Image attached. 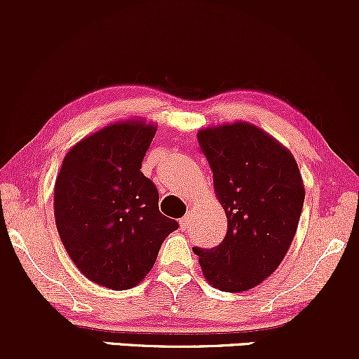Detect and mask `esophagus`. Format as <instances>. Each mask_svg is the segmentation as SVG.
<instances>
[{"label": "esophagus", "mask_w": 359, "mask_h": 359, "mask_svg": "<svg viewBox=\"0 0 359 359\" xmlns=\"http://www.w3.org/2000/svg\"><path fill=\"white\" fill-rule=\"evenodd\" d=\"M180 228H182L184 231H187V229L191 228V212H187L182 219H180Z\"/></svg>", "instance_id": "34e87169"}]
</instances>
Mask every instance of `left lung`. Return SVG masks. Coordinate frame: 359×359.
<instances>
[{"label":"left lung","mask_w":359,"mask_h":359,"mask_svg":"<svg viewBox=\"0 0 359 359\" xmlns=\"http://www.w3.org/2000/svg\"><path fill=\"white\" fill-rule=\"evenodd\" d=\"M228 217L216 248H192L204 277L222 292H245L270 277L290 248L302 212V175L294 155L245 121L197 133Z\"/></svg>","instance_id":"left-lung-1"}]
</instances>
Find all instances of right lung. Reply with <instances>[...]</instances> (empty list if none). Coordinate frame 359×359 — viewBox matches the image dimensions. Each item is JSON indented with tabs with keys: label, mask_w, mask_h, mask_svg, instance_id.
Instances as JSON below:
<instances>
[{
	"label": "right lung",
	"mask_w": 359,
	"mask_h": 359,
	"mask_svg": "<svg viewBox=\"0 0 359 359\" xmlns=\"http://www.w3.org/2000/svg\"><path fill=\"white\" fill-rule=\"evenodd\" d=\"M155 133L140 119L113 123L76 143L55 179L60 240L82 275L111 290L138 285L179 228L158 211V191L140 170Z\"/></svg>",
	"instance_id": "right-lung-1"
}]
</instances>
